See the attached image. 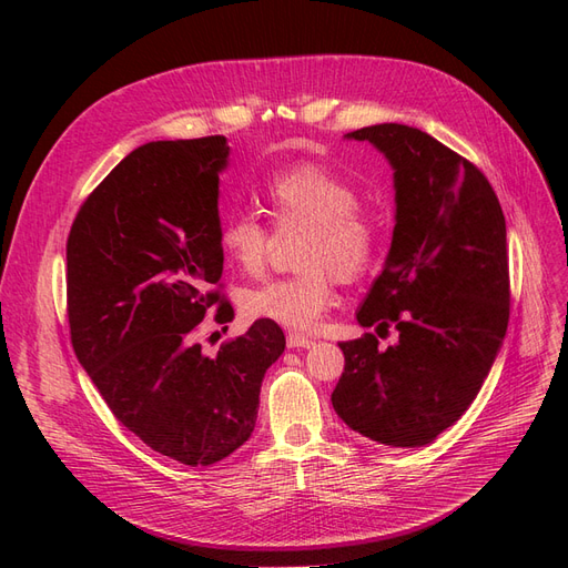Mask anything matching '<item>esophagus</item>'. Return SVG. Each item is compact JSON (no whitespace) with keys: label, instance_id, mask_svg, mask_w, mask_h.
<instances>
[{"label":"esophagus","instance_id":"1","mask_svg":"<svg viewBox=\"0 0 568 568\" xmlns=\"http://www.w3.org/2000/svg\"><path fill=\"white\" fill-rule=\"evenodd\" d=\"M313 343H315L313 338L301 336V334H288V336H286V346H288V348H311Z\"/></svg>","mask_w":568,"mask_h":568}]
</instances>
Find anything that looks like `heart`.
I'll return each instance as SVG.
<instances>
[{
    "label": "heart",
    "mask_w": 568,
    "mask_h": 568,
    "mask_svg": "<svg viewBox=\"0 0 568 568\" xmlns=\"http://www.w3.org/2000/svg\"><path fill=\"white\" fill-rule=\"evenodd\" d=\"M272 225L280 232L307 230L298 251L303 267L291 277L270 280L242 294V313L311 332L334 305V284L355 282L369 272L382 248V225L359 205L357 189L320 163H301L272 175L265 184ZM217 244L239 272L261 274L272 248V232L253 215L222 220Z\"/></svg>",
    "instance_id": "heart-1"
}]
</instances>
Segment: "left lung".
Returning a JSON list of instances; mask_svg holds the SVG:
<instances>
[{"label": "left lung", "instance_id": "obj_1", "mask_svg": "<svg viewBox=\"0 0 568 568\" xmlns=\"http://www.w3.org/2000/svg\"><path fill=\"white\" fill-rule=\"evenodd\" d=\"M393 168L395 227L359 326H395L338 343L346 355L332 393L353 432L390 448H419L474 403L509 322L507 227L480 170L417 128L382 123L346 134Z\"/></svg>", "mask_w": 568, "mask_h": 568}]
</instances>
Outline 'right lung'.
<instances>
[{"mask_svg":"<svg viewBox=\"0 0 568 568\" xmlns=\"http://www.w3.org/2000/svg\"><path fill=\"white\" fill-rule=\"evenodd\" d=\"M222 134L149 142L80 205L65 244L73 351L115 419L151 450L209 467L251 438L265 372L284 353L280 324L255 320L201 353L196 326L217 303Z\"/></svg>","mask_w":568,"mask_h":568,"instance_id":"1","label":"right lung"}]
</instances>
